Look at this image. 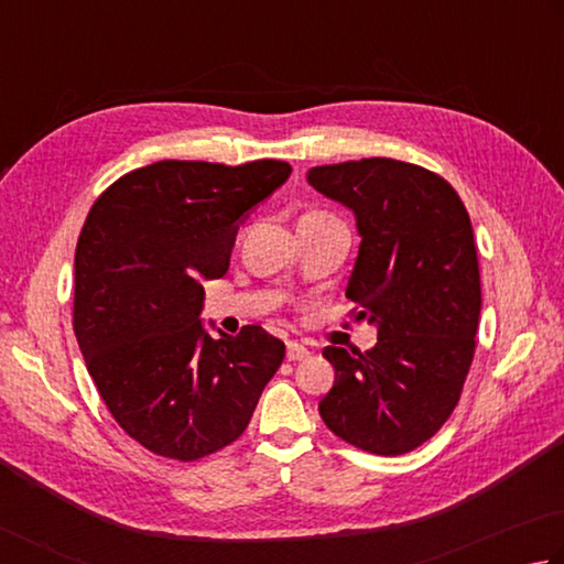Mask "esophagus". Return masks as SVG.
Listing matches in <instances>:
<instances>
[{
    "label": "esophagus",
    "mask_w": 564,
    "mask_h": 564,
    "mask_svg": "<svg viewBox=\"0 0 564 564\" xmlns=\"http://www.w3.org/2000/svg\"><path fill=\"white\" fill-rule=\"evenodd\" d=\"M285 357H289L291 362H301V360H308L311 350H308V347H303L301 343H289V350H285Z\"/></svg>",
    "instance_id": "obj_1"
}]
</instances>
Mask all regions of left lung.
Listing matches in <instances>:
<instances>
[{
  "mask_svg": "<svg viewBox=\"0 0 564 564\" xmlns=\"http://www.w3.org/2000/svg\"><path fill=\"white\" fill-rule=\"evenodd\" d=\"M308 184L355 214L362 241L345 295L377 327L367 352L325 347L335 384L317 409L343 442L406 454L452 416L474 362L480 275L468 212L444 177L389 158L313 167Z\"/></svg>",
  "mask_w": 564,
  "mask_h": 564,
  "instance_id": "1",
  "label": "left lung"
}]
</instances>
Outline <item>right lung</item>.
I'll list each match as a JSON object with an SVG mask.
<instances>
[{"label": "right lung", "mask_w": 564, "mask_h": 564, "mask_svg": "<svg viewBox=\"0 0 564 564\" xmlns=\"http://www.w3.org/2000/svg\"><path fill=\"white\" fill-rule=\"evenodd\" d=\"M289 177L281 160H162L90 207L74 333L108 412L148 452L197 460L237 442L281 367L285 345L261 325L212 337L199 313L202 283L227 273L239 224Z\"/></svg>", "instance_id": "1"}]
</instances>
